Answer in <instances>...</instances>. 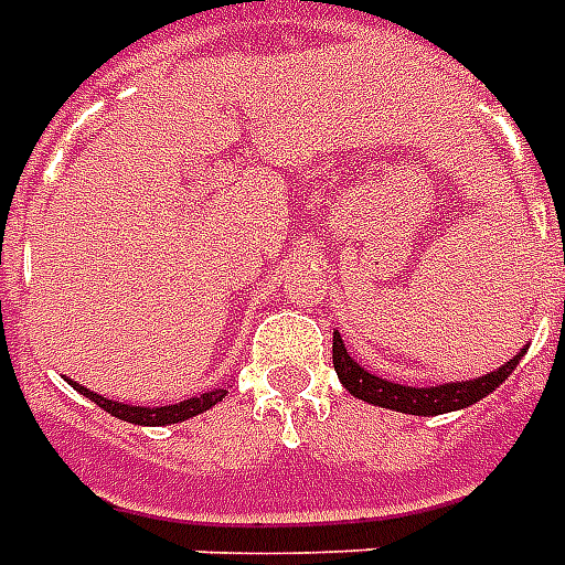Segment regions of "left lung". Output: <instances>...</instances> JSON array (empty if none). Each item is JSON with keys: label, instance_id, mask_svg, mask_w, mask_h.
<instances>
[{"label": "left lung", "instance_id": "obj_1", "mask_svg": "<svg viewBox=\"0 0 565 565\" xmlns=\"http://www.w3.org/2000/svg\"><path fill=\"white\" fill-rule=\"evenodd\" d=\"M524 353V350H521ZM521 353L512 356L503 367H497L491 374H484L479 380H461V383H443V386H401L395 380H383L377 374H367L365 367H359L350 353H347L341 335H332V365L338 371L341 386L356 395V398L367 401V404H377L386 411L411 413V416H440V413H452L470 407L476 401H482L484 395H491L509 374L515 371L521 362Z\"/></svg>", "mask_w": 565, "mask_h": 565}]
</instances>
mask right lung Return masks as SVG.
<instances>
[{"instance_id": "1", "label": "right lung", "mask_w": 565, "mask_h": 565, "mask_svg": "<svg viewBox=\"0 0 565 565\" xmlns=\"http://www.w3.org/2000/svg\"><path fill=\"white\" fill-rule=\"evenodd\" d=\"M71 386L77 388L81 395H86L89 401H95L102 411H107L110 416H116V419L131 422V425H177V422H185L191 419V416H198V413L209 411V407H215V404L227 395V388H215V392H206V395H198V398L179 401V404H167V407H134V404H122V401L102 398V395H95L89 388H83L81 383H71Z\"/></svg>"}]
</instances>
